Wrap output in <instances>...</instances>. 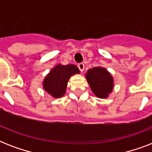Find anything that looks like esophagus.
<instances>
[{
  "mask_svg": "<svg viewBox=\"0 0 152 152\" xmlns=\"http://www.w3.org/2000/svg\"><path fill=\"white\" fill-rule=\"evenodd\" d=\"M78 68L80 69V71L81 72H83V70H84V64L83 63H80V64H78Z\"/></svg>",
  "mask_w": 152,
  "mask_h": 152,
  "instance_id": "34e87169",
  "label": "esophagus"
}]
</instances>
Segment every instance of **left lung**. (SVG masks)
Instances as JSON below:
<instances>
[{
    "instance_id": "1",
    "label": "left lung",
    "mask_w": 152,
    "mask_h": 152,
    "mask_svg": "<svg viewBox=\"0 0 152 152\" xmlns=\"http://www.w3.org/2000/svg\"><path fill=\"white\" fill-rule=\"evenodd\" d=\"M86 79L92 92L98 98L105 99L112 92L113 79L111 74L102 67H94L88 70Z\"/></svg>"
}]
</instances>
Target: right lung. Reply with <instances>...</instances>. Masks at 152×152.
Masks as SVG:
<instances>
[{
	"label": "right lung",
	"instance_id": "right-lung-1",
	"mask_svg": "<svg viewBox=\"0 0 152 152\" xmlns=\"http://www.w3.org/2000/svg\"><path fill=\"white\" fill-rule=\"evenodd\" d=\"M80 70L75 64H57L53 68L42 83L43 88L53 98H61L65 94L69 78Z\"/></svg>",
	"mask_w": 152,
	"mask_h": 152
}]
</instances>
